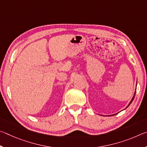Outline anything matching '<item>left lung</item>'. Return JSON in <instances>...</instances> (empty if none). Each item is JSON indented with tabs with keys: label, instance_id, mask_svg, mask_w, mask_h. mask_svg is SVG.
<instances>
[{
	"label": "left lung",
	"instance_id": "left-lung-1",
	"mask_svg": "<svg viewBox=\"0 0 147 147\" xmlns=\"http://www.w3.org/2000/svg\"><path fill=\"white\" fill-rule=\"evenodd\" d=\"M136 92H135L134 96H133V97H132V100H131V101L130 102V103H129V104H128V106H129V105H130L131 103H132V101H133V100H134V97H135V95H136Z\"/></svg>",
	"mask_w": 147,
	"mask_h": 147
}]
</instances>
